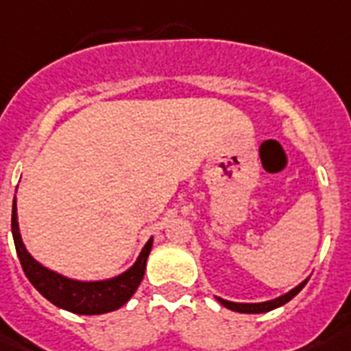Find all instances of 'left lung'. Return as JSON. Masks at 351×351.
<instances>
[{
  "label": "left lung",
  "instance_id": "left-lung-1",
  "mask_svg": "<svg viewBox=\"0 0 351 351\" xmlns=\"http://www.w3.org/2000/svg\"><path fill=\"white\" fill-rule=\"evenodd\" d=\"M306 282H308V280H304L300 286H297L295 289H291L289 293H286V295H282V297L274 298V300H269V302L240 304V302H229V300H223V298H218V300L223 304L225 308L232 309V311H240V313H265V311H271V309L284 306V304L289 302L293 297H297L298 293L302 291V287L306 286Z\"/></svg>",
  "mask_w": 351,
  "mask_h": 351
}]
</instances>
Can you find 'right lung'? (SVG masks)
Returning a JSON list of instances; mask_svg holds the SVG:
<instances>
[{"mask_svg": "<svg viewBox=\"0 0 351 351\" xmlns=\"http://www.w3.org/2000/svg\"><path fill=\"white\" fill-rule=\"evenodd\" d=\"M10 227H12L16 252L20 258L21 269L29 282L47 298L49 302L78 315L108 313V311L124 306L132 298L133 293L137 291L138 284L145 276L146 260L152 251L150 240L138 254L137 262L133 263L126 273L119 274L115 278L102 280V282H78V280H69L54 271H49L27 252L25 245L21 241L20 229H18L16 197L12 203V225Z\"/></svg>", "mask_w": 351, "mask_h": 351, "instance_id": "right-lung-1", "label": "right lung"}]
</instances>
